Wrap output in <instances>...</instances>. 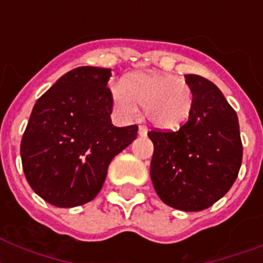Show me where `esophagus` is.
Here are the masks:
<instances>
[{
	"mask_svg": "<svg viewBox=\"0 0 263 263\" xmlns=\"http://www.w3.org/2000/svg\"><path fill=\"white\" fill-rule=\"evenodd\" d=\"M139 135L140 136L147 135V127H144V125H139Z\"/></svg>",
	"mask_w": 263,
	"mask_h": 263,
	"instance_id": "esophagus-1",
	"label": "esophagus"
}]
</instances>
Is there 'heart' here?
Listing matches in <instances>:
<instances>
[{
  "mask_svg": "<svg viewBox=\"0 0 263 263\" xmlns=\"http://www.w3.org/2000/svg\"><path fill=\"white\" fill-rule=\"evenodd\" d=\"M111 101L121 117L131 120L143 106L146 119L156 127L173 131L191 116L194 95L184 80L160 72H134L123 84L111 87Z\"/></svg>",
  "mask_w": 263,
  "mask_h": 263,
  "instance_id": "obj_1",
  "label": "heart"
}]
</instances>
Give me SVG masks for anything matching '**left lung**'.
I'll return each mask as SVG.
<instances>
[{"label":"left lung","instance_id":"obj_1","mask_svg":"<svg viewBox=\"0 0 263 263\" xmlns=\"http://www.w3.org/2000/svg\"><path fill=\"white\" fill-rule=\"evenodd\" d=\"M194 95L191 116L179 131H150L154 144L150 176L168 206L199 212L221 199L235 183L243 157L236 111L220 88L185 75Z\"/></svg>","mask_w":263,"mask_h":263}]
</instances>
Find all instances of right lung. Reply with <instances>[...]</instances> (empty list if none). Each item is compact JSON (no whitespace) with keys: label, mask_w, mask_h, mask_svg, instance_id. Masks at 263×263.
<instances>
[{"label":"right lung","mask_w":263,"mask_h":263,"mask_svg":"<svg viewBox=\"0 0 263 263\" xmlns=\"http://www.w3.org/2000/svg\"><path fill=\"white\" fill-rule=\"evenodd\" d=\"M111 69L79 67L35 102L20 144L31 188L57 208H75L101 191L107 166L136 139L138 125L115 127Z\"/></svg>","instance_id":"obj_1"}]
</instances>
